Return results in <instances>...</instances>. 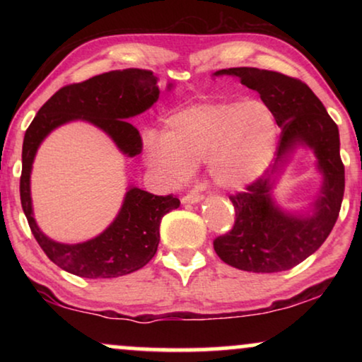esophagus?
I'll list each match as a JSON object with an SVG mask.
<instances>
[{
  "label": "esophagus",
  "instance_id": "obj_1",
  "mask_svg": "<svg viewBox=\"0 0 362 362\" xmlns=\"http://www.w3.org/2000/svg\"><path fill=\"white\" fill-rule=\"evenodd\" d=\"M181 201H182V204H196V202L202 201V196L199 194V192L192 191V192H189V194H186L185 197H182Z\"/></svg>",
  "mask_w": 362,
  "mask_h": 362
}]
</instances>
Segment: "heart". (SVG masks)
Returning a JSON list of instances; mask_svg holds the SVG:
<instances>
[{
	"mask_svg": "<svg viewBox=\"0 0 362 362\" xmlns=\"http://www.w3.org/2000/svg\"><path fill=\"white\" fill-rule=\"evenodd\" d=\"M276 146L274 113L259 100L204 102L165 120L161 136H145V160L170 182L207 163L222 189H244L269 170Z\"/></svg>",
	"mask_w": 362,
	"mask_h": 362,
	"instance_id": "obj_1",
	"label": "heart"
}]
</instances>
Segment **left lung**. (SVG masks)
<instances>
[{"mask_svg":"<svg viewBox=\"0 0 362 362\" xmlns=\"http://www.w3.org/2000/svg\"><path fill=\"white\" fill-rule=\"evenodd\" d=\"M214 76H234L259 93L281 128L275 163L247 191L230 196L232 230L214 240L222 262L239 270L275 274L293 269L323 245L339 216L344 196V165L338 125L313 90L298 78L257 67H232ZM298 146L310 147L322 175L319 194L305 211L281 210L271 189Z\"/></svg>","mask_w":362,"mask_h":362,"instance_id":"8db88e82","label":"left lung"}]
</instances>
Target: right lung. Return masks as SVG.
I'll list each match as a JSON object with an SVG mask.
<instances>
[{"mask_svg":"<svg viewBox=\"0 0 362 362\" xmlns=\"http://www.w3.org/2000/svg\"><path fill=\"white\" fill-rule=\"evenodd\" d=\"M151 71L123 69L100 74L57 90L39 108L23 141L21 206L31 232L49 259L62 270L83 279H115L145 267L158 250L163 216L180 207L175 196H155L136 186L128 187L118 214L102 234L81 244H62L36 224L31 199L34 156L52 130L64 123L86 120L112 138L127 156L141 153V136L128 118L148 110L160 97ZM173 83H168L171 88Z\"/></svg>","mask_w":362,"mask_h":362,"instance_id":"1","label":"right lung"}]
</instances>
